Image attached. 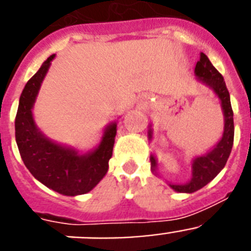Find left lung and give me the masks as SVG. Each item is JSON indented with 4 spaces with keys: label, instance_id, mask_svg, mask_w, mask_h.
<instances>
[{
    "label": "left lung",
    "instance_id": "1",
    "mask_svg": "<svg viewBox=\"0 0 251 251\" xmlns=\"http://www.w3.org/2000/svg\"><path fill=\"white\" fill-rule=\"evenodd\" d=\"M195 74L199 80L210 86L217 95V98L220 99L221 108L224 112V133L219 143L211 151H208L206 154L196 157L194 159L192 178L190 182L185 183V185L170 183V187L174 188L175 191L186 192V194H192V192L200 190L219 175V172L225 167L226 161L231 152L232 143H234V113H232L231 103H230L229 90L226 88L223 75L217 72L203 52H201L200 60L197 61ZM148 136L150 138L152 137L151 129L148 132ZM156 158L151 156V168L153 172L156 171Z\"/></svg>",
    "mask_w": 251,
    "mask_h": 251
}]
</instances>
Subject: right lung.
I'll return each mask as SVG.
<instances>
[{
	"instance_id": "add662e5",
	"label": "right lung",
	"mask_w": 251,
	"mask_h": 251,
	"mask_svg": "<svg viewBox=\"0 0 251 251\" xmlns=\"http://www.w3.org/2000/svg\"><path fill=\"white\" fill-rule=\"evenodd\" d=\"M54 57L55 55L48 57L22 90L15 119V136L22 161L35 178L59 194L76 196L93 190L108 172L117 123H110L98 147L85 154L57 145L40 132L32 117V106Z\"/></svg>"
}]
</instances>
